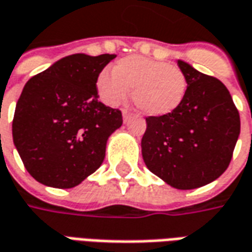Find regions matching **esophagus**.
<instances>
[{
	"mask_svg": "<svg viewBox=\"0 0 252 252\" xmlns=\"http://www.w3.org/2000/svg\"><path fill=\"white\" fill-rule=\"evenodd\" d=\"M132 114L128 112V110H123V120H124V123H126V121L131 119Z\"/></svg>",
	"mask_w": 252,
	"mask_h": 252,
	"instance_id": "obj_1",
	"label": "esophagus"
}]
</instances>
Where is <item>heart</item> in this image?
<instances>
[{
    "instance_id": "b5f03b06",
    "label": "heart",
    "mask_w": 252,
    "mask_h": 252,
    "mask_svg": "<svg viewBox=\"0 0 252 252\" xmlns=\"http://www.w3.org/2000/svg\"><path fill=\"white\" fill-rule=\"evenodd\" d=\"M96 91L109 106H117L132 90L135 106L147 116H165L175 112L187 93V79L179 66L162 61L128 56L112 66V73L96 76Z\"/></svg>"
}]
</instances>
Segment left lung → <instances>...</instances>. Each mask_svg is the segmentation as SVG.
I'll return each mask as SVG.
<instances>
[{"label": "left lung", "instance_id": "left-lung-1", "mask_svg": "<svg viewBox=\"0 0 252 252\" xmlns=\"http://www.w3.org/2000/svg\"><path fill=\"white\" fill-rule=\"evenodd\" d=\"M187 79L181 105L146 119L142 156L150 172L177 189L212 183L229 166L240 133V116L222 82L179 60Z\"/></svg>", "mask_w": 252, "mask_h": 252}]
</instances>
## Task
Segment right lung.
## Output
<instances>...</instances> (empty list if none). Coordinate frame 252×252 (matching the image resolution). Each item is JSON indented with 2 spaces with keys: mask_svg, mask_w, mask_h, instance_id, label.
I'll list each match as a JSON object with an SVG mask.
<instances>
[{
  "mask_svg": "<svg viewBox=\"0 0 252 252\" xmlns=\"http://www.w3.org/2000/svg\"><path fill=\"white\" fill-rule=\"evenodd\" d=\"M114 54L77 53L28 80L16 103L12 135L28 173L47 187L72 188L99 168L119 109L98 101L96 76Z\"/></svg>",
  "mask_w": 252,
  "mask_h": 252,
  "instance_id": "right-lung-1",
  "label": "right lung"
}]
</instances>
